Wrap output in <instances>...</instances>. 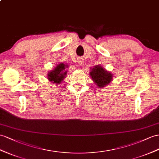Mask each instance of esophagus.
Here are the masks:
<instances>
[{"label":"esophagus","instance_id":"obj_1","mask_svg":"<svg viewBox=\"0 0 159 159\" xmlns=\"http://www.w3.org/2000/svg\"><path fill=\"white\" fill-rule=\"evenodd\" d=\"M83 60H79V61H78V64L79 65V66H83Z\"/></svg>","mask_w":159,"mask_h":159}]
</instances>
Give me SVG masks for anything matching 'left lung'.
Returning a JSON list of instances; mask_svg holds the SVG:
<instances>
[{
  "label": "left lung",
  "mask_w": 159,
  "mask_h": 159,
  "mask_svg": "<svg viewBox=\"0 0 159 159\" xmlns=\"http://www.w3.org/2000/svg\"><path fill=\"white\" fill-rule=\"evenodd\" d=\"M92 80L99 88L102 89L110 83L113 79V74L107 71L101 65L93 66L89 72Z\"/></svg>",
  "instance_id": "1"
}]
</instances>
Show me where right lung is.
I'll return each instance as SVG.
<instances>
[{
	"mask_svg": "<svg viewBox=\"0 0 159 159\" xmlns=\"http://www.w3.org/2000/svg\"><path fill=\"white\" fill-rule=\"evenodd\" d=\"M68 65L63 62L59 63L56 66L49 71L48 73V79L50 83L56 84H60L62 83L63 80L66 78V76L68 71L66 70Z\"/></svg>",
	"mask_w": 159,
	"mask_h": 159,
	"instance_id": "obj_1",
	"label": "right lung"
}]
</instances>
